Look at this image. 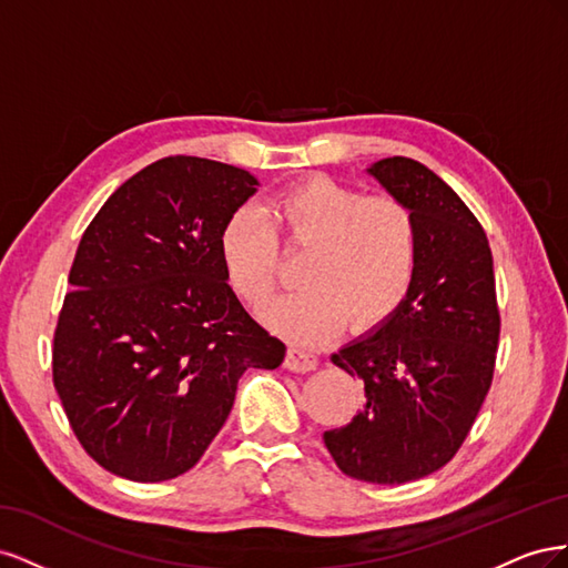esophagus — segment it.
Listing matches in <instances>:
<instances>
[{"instance_id": "obj_1", "label": "esophagus", "mask_w": 568, "mask_h": 568, "mask_svg": "<svg viewBox=\"0 0 568 568\" xmlns=\"http://www.w3.org/2000/svg\"><path fill=\"white\" fill-rule=\"evenodd\" d=\"M284 365L291 372H311L317 367V355L307 348H298V346H291L286 353Z\"/></svg>"}]
</instances>
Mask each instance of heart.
<instances>
[{
	"label": "heart",
	"mask_w": 568,
	"mask_h": 568,
	"mask_svg": "<svg viewBox=\"0 0 568 568\" xmlns=\"http://www.w3.org/2000/svg\"><path fill=\"white\" fill-rule=\"evenodd\" d=\"M280 242L305 248L291 294L274 301L265 320L296 343H317L346 320L367 332L405 303L415 282L419 227L409 205L390 194L313 175L280 189L265 215L239 209L220 232V253L232 288L263 307L277 288Z\"/></svg>",
	"instance_id": "heart-1"
}]
</instances>
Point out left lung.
Returning a JSON list of instances; mask_svg holds the SVG:
<instances>
[{"mask_svg":"<svg viewBox=\"0 0 568 568\" xmlns=\"http://www.w3.org/2000/svg\"><path fill=\"white\" fill-rule=\"evenodd\" d=\"M369 173L417 217V272L382 329L332 355L365 384V405L324 445L346 476L400 486L445 467L469 436L493 384L500 311L488 236L453 189L405 156Z\"/></svg>","mask_w":568,"mask_h":568,"instance_id":"obj_1","label":"left lung"}]
</instances>
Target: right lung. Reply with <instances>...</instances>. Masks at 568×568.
Wrapping results in <instances>:
<instances>
[{
    "label": "right lung",
    "mask_w": 568,
    "mask_h": 568,
    "mask_svg": "<svg viewBox=\"0 0 568 568\" xmlns=\"http://www.w3.org/2000/svg\"><path fill=\"white\" fill-rule=\"evenodd\" d=\"M255 184L242 168L168 156L120 184L80 239L51 374L84 453L115 476L189 471L242 374L282 365L286 346L244 311L220 253Z\"/></svg>",
    "instance_id": "add662e5"
}]
</instances>
